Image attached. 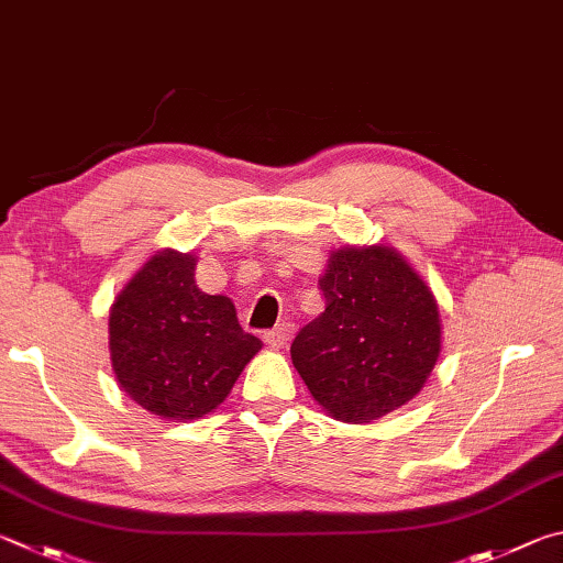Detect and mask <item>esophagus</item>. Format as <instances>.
Wrapping results in <instances>:
<instances>
[{
  "mask_svg": "<svg viewBox=\"0 0 563 563\" xmlns=\"http://www.w3.org/2000/svg\"><path fill=\"white\" fill-rule=\"evenodd\" d=\"M291 333H294V323H289V321H282L279 327L264 333V341L269 343L272 349H284V346H287V343H289Z\"/></svg>",
  "mask_w": 563,
  "mask_h": 563,
  "instance_id": "34e87169",
  "label": "esophagus"
}]
</instances>
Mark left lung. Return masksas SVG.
I'll list each match as a JSON object with an SVG mask.
<instances>
[{
    "label": "left lung",
    "mask_w": 563,
    "mask_h": 563,
    "mask_svg": "<svg viewBox=\"0 0 563 563\" xmlns=\"http://www.w3.org/2000/svg\"><path fill=\"white\" fill-rule=\"evenodd\" d=\"M327 309L291 343L294 368L323 410L371 422L406 406L440 356L432 291L390 246H346L319 279Z\"/></svg>",
    "instance_id": "8db88e82"
}]
</instances>
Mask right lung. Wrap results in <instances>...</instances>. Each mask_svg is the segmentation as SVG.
I'll list each match as a JSON object with an SVG mask.
<instances>
[{"label": "right lung", "instance_id": "right-lung-1", "mask_svg": "<svg viewBox=\"0 0 563 563\" xmlns=\"http://www.w3.org/2000/svg\"><path fill=\"white\" fill-rule=\"evenodd\" d=\"M111 361L137 406L170 420L212 412L262 349L234 303L195 284V256L163 250L143 264L111 309Z\"/></svg>", "mask_w": 563, "mask_h": 563}]
</instances>
